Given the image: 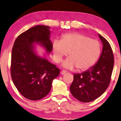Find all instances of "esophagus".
Returning a JSON list of instances; mask_svg holds the SVG:
<instances>
[{
  "instance_id": "esophagus-1",
  "label": "esophagus",
  "mask_w": 121,
  "mask_h": 121,
  "mask_svg": "<svg viewBox=\"0 0 121 121\" xmlns=\"http://www.w3.org/2000/svg\"><path fill=\"white\" fill-rule=\"evenodd\" d=\"M67 73V71H66V70H62L61 72V74L62 75H65Z\"/></svg>"
}]
</instances>
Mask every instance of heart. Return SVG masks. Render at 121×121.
<instances>
[{"label":"heart","instance_id":"obj_1","mask_svg":"<svg viewBox=\"0 0 121 121\" xmlns=\"http://www.w3.org/2000/svg\"><path fill=\"white\" fill-rule=\"evenodd\" d=\"M52 50L55 61H62L64 57L69 56L63 65L66 68H76L84 71L92 67L101 53V46L96 39L78 33H69L62 35L60 41L53 43Z\"/></svg>","mask_w":121,"mask_h":121}]
</instances>
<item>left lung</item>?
Masks as SVG:
<instances>
[{"label": "left lung", "instance_id": "left-lung-1", "mask_svg": "<svg viewBox=\"0 0 121 121\" xmlns=\"http://www.w3.org/2000/svg\"><path fill=\"white\" fill-rule=\"evenodd\" d=\"M103 50L98 61L86 71L74 75L70 87L71 93L79 101H93L106 91L111 82L114 66V56L109 43L99 35Z\"/></svg>", "mask_w": 121, "mask_h": 121}]
</instances>
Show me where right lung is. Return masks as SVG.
I'll list each match as a JSON object with an SVG mask.
<instances>
[{
    "label": "right lung",
    "instance_id": "1",
    "mask_svg": "<svg viewBox=\"0 0 121 121\" xmlns=\"http://www.w3.org/2000/svg\"><path fill=\"white\" fill-rule=\"evenodd\" d=\"M50 27L39 25L17 37L12 51L10 74L16 88L26 98L37 100L51 91L52 80L60 70L45 58L34 52V43L42 45L50 53L52 43L50 40Z\"/></svg>",
    "mask_w": 121,
    "mask_h": 121
}]
</instances>
